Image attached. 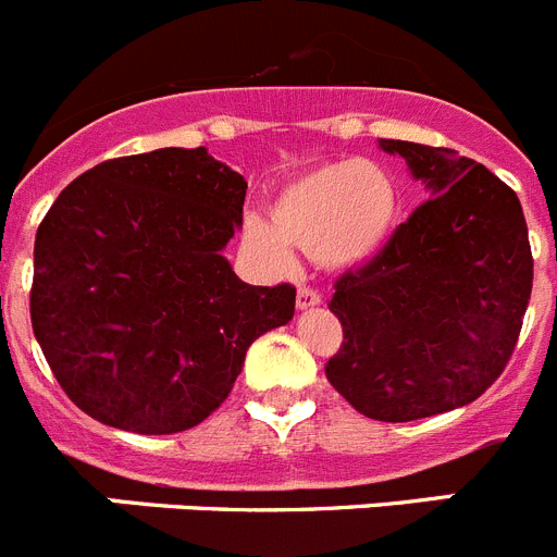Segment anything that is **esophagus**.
I'll use <instances>...</instances> for the list:
<instances>
[{
  "label": "esophagus",
  "instance_id": "34e87169",
  "mask_svg": "<svg viewBox=\"0 0 557 557\" xmlns=\"http://www.w3.org/2000/svg\"><path fill=\"white\" fill-rule=\"evenodd\" d=\"M321 305V294L313 288H299L296 290V308L299 310H310V308H319Z\"/></svg>",
  "mask_w": 557,
  "mask_h": 557
}]
</instances>
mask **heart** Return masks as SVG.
<instances>
[{"label":"heart","mask_w":557,"mask_h":557,"mask_svg":"<svg viewBox=\"0 0 557 557\" xmlns=\"http://www.w3.org/2000/svg\"><path fill=\"white\" fill-rule=\"evenodd\" d=\"M396 220V181L371 161L343 159L288 181L269 202V222L249 220L244 236L274 263H288L296 247L326 269H351L382 252Z\"/></svg>","instance_id":"b5f03b06"}]
</instances>
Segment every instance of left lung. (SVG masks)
I'll list each match as a JSON object with an SVG mask.
<instances>
[{
  "label": "left lung",
  "instance_id": "obj_1",
  "mask_svg": "<svg viewBox=\"0 0 557 557\" xmlns=\"http://www.w3.org/2000/svg\"><path fill=\"white\" fill-rule=\"evenodd\" d=\"M429 200L382 252L335 283L343 343L326 379L384 423L467 407L511 360L533 288L522 206L495 173L450 148L379 139Z\"/></svg>",
  "mask_w": 557,
  "mask_h": 557
}]
</instances>
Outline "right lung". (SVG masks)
Masks as SVG:
<instances>
[{
    "instance_id": "add662e5",
    "label": "right lung",
    "mask_w": 557,
    "mask_h": 557,
    "mask_svg": "<svg viewBox=\"0 0 557 557\" xmlns=\"http://www.w3.org/2000/svg\"><path fill=\"white\" fill-rule=\"evenodd\" d=\"M247 181L206 148L96 164L35 236L33 330L65 396L112 429L175 434L214 412L296 288L247 285L222 249Z\"/></svg>"
}]
</instances>
